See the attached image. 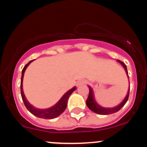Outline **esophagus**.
<instances>
[{
    "instance_id": "1",
    "label": "esophagus",
    "mask_w": 147,
    "mask_h": 147,
    "mask_svg": "<svg viewBox=\"0 0 147 147\" xmlns=\"http://www.w3.org/2000/svg\"><path fill=\"white\" fill-rule=\"evenodd\" d=\"M87 83V82L86 80H82V81H79V82L77 83V86H81V85H83V84Z\"/></svg>"
}]
</instances>
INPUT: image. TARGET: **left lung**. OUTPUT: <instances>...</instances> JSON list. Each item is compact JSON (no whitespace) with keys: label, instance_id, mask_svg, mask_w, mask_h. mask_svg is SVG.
<instances>
[{"label":"left lung","instance_id":"left-lung-1","mask_svg":"<svg viewBox=\"0 0 147 147\" xmlns=\"http://www.w3.org/2000/svg\"><path fill=\"white\" fill-rule=\"evenodd\" d=\"M117 61L122 64V66L124 67V69H125L126 72V74H127L128 77H129L127 68H126V65L123 63L122 61H121L120 60H117ZM88 88H89V95L86 100V104L90 110L93 111V112H95V113H97L99 115H109V114H113V113H115L117 112V111H119L121 109H122L123 106L125 105L126 102H127L128 99H129L130 88L129 89V91H128L127 95H126L125 99L123 100V102H121V104H119V105L115 106V107L114 108H104V107H102L101 106H99L98 104L96 103L95 99H94L93 91H92V89L91 88L90 86H88Z\"/></svg>","mask_w":147,"mask_h":147}]
</instances>
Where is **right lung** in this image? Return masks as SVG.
I'll return each instance as SVG.
<instances>
[{"label":"right lung","instance_id":"1","mask_svg":"<svg viewBox=\"0 0 147 147\" xmlns=\"http://www.w3.org/2000/svg\"><path fill=\"white\" fill-rule=\"evenodd\" d=\"M33 61L34 60L30 61L29 63H27L24 66V68H23V70H22V75H21V92L22 99H23V102H24L25 107H26L27 109H28V110L32 114L36 116V117L39 118H43V119H48L56 118L58 117V116H59L65 110V109H66L67 107V102H68L69 97H70V95L75 90L76 87L72 88V89H70V90H68V92H65V93L63 95V97H61V99L55 106H53L52 107L50 108V109H36V108H34L33 106H32L31 104L28 102V101H27L23 90V75H24V72L25 71V69L27 68V67L29 65V64L31 63L32 61Z\"/></svg>","mask_w":147,"mask_h":147}]
</instances>
